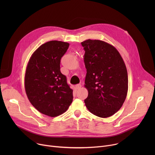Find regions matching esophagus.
I'll return each instance as SVG.
<instances>
[{"label":"esophagus","instance_id":"1","mask_svg":"<svg viewBox=\"0 0 155 155\" xmlns=\"http://www.w3.org/2000/svg\"><path fill=\"white\" fill-rule=\"evenodd\" d=\"M75 87L77 88V90H80L81 87V85L80 84H78L75 86Z\"/></svg>","mask_w":155,"mask_h":155}]
</instances>
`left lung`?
I'll list each match as a JSON object with an SVG mask.
<instances>
[{"label":"left lung","mask_w":155,"mask_h":155,"mask_svg":"<svg viewBox=\"0 0 155 155\" xmlns=\"http://www.w3.org/2000/svg\"><path fill=\"white\" fill-rule=\"evenodd\" d=\"M81 44L85 51L84 62L87 72L86 107L99 117H111L121 108L127 93L124 62L118 51L105 41L88 39Z\"/></svg>","instance_id":"obj_1"}]
</instances>
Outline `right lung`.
<instances>
[{
	"label": "right lung",
	"mask_w": 155,
	"mask_h": 155,
	"mask_svg": "<svg viewBox=\"0 0 155 155\" xmlns=\"http://www.w3.org/2000/svg\"><path fill=\"white\" fill-rule=\"evenodd\" d=\"M69 46V43L57 40L43 44L32 54L26 70L29 101L38 112L51 117L64 113L73 100V90L60 71L61 59Z\"/></svg>",
	"instance_id": "add662e5"
}]
</instances>
